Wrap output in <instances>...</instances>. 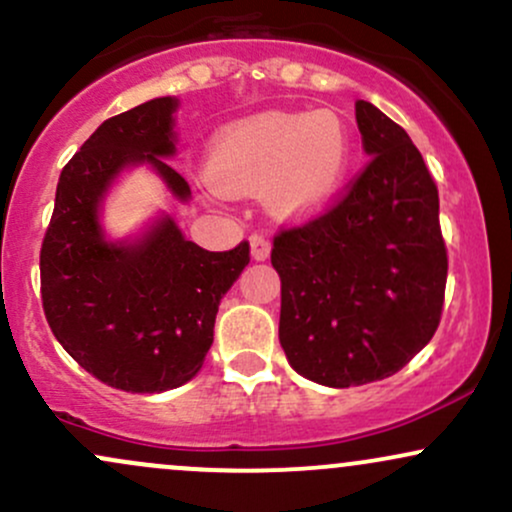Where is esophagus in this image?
Masks as SVG:
<instances>
[{"label":"esophagus","mask_w":512,"mask_h":512,"mask_svg":"<svg viewBox=\"0 0 512 512\" xmlns=\"http://www.w3.org/2000/svg\"><path fill=\"white\" fill-rule=\"evenodd\" d=\"M269 252H272V245H269V240L264 236H250V257L255 262H264L269 257Z\"/></svg>","instance_id":"34e87169"}]
</instances>
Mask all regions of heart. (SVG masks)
Returning <instances> with one entry per match:
<instances>
[{
    "label": "heart",
    "mask_w": 512,
    "mask_h": 512,
    "mask_svg": "<svg viewBox=\"0 0 512 512\" xmlns=\"http://www.w3.org/2000/svg\"><path fill=\"white\" fill-rule=\"evenodd\" d=\"M349 127L327 113H262L223 127L204 161L221 195H257L286 221L322 214L342 192L351 170Z\"/></svg>",
    "instance_id": "heart-1"
}]
</instances>
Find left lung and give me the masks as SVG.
Here are the masks:
<instances>
[{
	"label": "left lung",
	"mask_w": 512,
	"mask_h": 512,
	"mask_svg": "<svg viewBox=\"0 0 512 512\" xmlns=\"http://www.w3.org/2000/svg\"><path fill=\"white\" fill-rule=\"evenodd\" d=\"M370 163L337 207L274 238L279 342L291 368L325 387L395 375L431 342L448 252L438 190L409 134L356 101Z\"/></svg>",
	"instance_id": "8db88e82"
}]
</instances>
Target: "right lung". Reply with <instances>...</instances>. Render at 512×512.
I'll use <instances>...</instances> for the list:
<instances>
[{"label": "right lung", "mask_w": 512, "mask_h": 512, "mask_svg": "<svg viewBox=\"0 0 512 512\" xmlns=\"http://www.w3.org/2000/svg\"><path fill=\"white\" fill-rule=\"evenodd\" d=\"M175 96L105 120L67 163L40 250V293L52 334L81 368L125 392H166L202 370L221 298L248 267L250 245L209 252L168 211L139 233L110 238L103 207L132 168L154 170L175 202H190L168 166L178 132Z\"/></svg>", "instance_id": "right-lung-1"}]
</instances>
